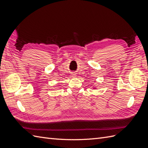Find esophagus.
<instances>
[{
    "instance_id": "esophagus-1",
    "label": "esophagus",
    "mask_w": 148,
    "mask_h": 148,
    "mask_svg": "<svg viewBox=\"0 0 148 148\" xmlns=\"http://www.w3.org/2000/svg\"><path fill=\"white\" fill-rule=\"evenodd\" d=\"M72 75V77H75V76H76V75H76V74H75V73H72V75Z\"/></svg>"
}]
</instances>
